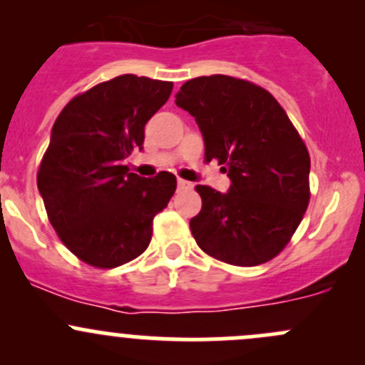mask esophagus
I'll list each match as a JSON object with an SVG mask.
<instances>
[{
	"mask_svg": "<svg viewBox=\"0 0 365 365\" xmlns=\"http://www.w3.org/2000/svg\"><path fill=\"white\" fill-rule=\"evenodd\" d=\"M192 187V183L190 182H185V180L178 178V189H190Z\"/></svg>",
	"mask_w": 365,
	"mask_h": 365,
	"instance_id": "esophagus-1",
	"label": "esophagus"
}]
</instances>
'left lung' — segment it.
I'll return each mask as SVG.
<instances>
[{
    "label": "left lung",
    "mask_w": 365,
    "mask_h": 365,
    "mask_svg": "<svg viewBox=\"0 0 365 365\" xmlns=\"http://www.w3.org/2000/svg\"><path fill=\"white\" fill-rule=\"evenodd\" d=\"M176 106L192 114L206 160L224 164L231 185H197L203 206L190 231L206 254L237 267L277 256L309 205L311 159L297 128L263 88L230 76L190 79Z\"/></svg>",
    "instance_id": "8db88e82"
}]
</instances>
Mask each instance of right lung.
<instances>
[{
  "instance_id": "1",
  "label": "right lung",
  "mask_w": 365,
  "mask_h": 365,
  "mask_svg": "<svg viewBox=\"0 0 365 365\" xmlns=\"http://www.w3.org/2000/svg\"><path fill=\"white\" fill-rule=\"evenodd\" d=\"M171 90L168 81L125 73L77 95L54 121L36 185L58 237L91 267L145 252L153 217L175 194L171 173L143 178L125 165Z\"/></svg>"
}]
</instances>
